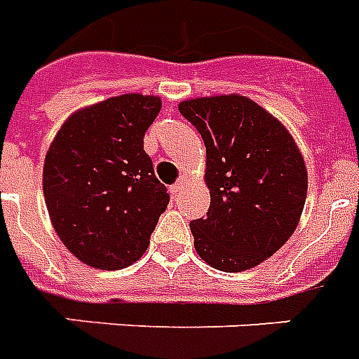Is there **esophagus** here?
<instances>
[{"label":"esophagus","instance_id":"34e87169","mask_svg":"<svg viewBox=\"0 0 359 359\" xmlns=\"http://www.w3.org/2000/svg\"><path fill=\"white\" fill-rule=\"evenodd\" d=\"M186 184H188V177H180V179L177 180L173 186H171V191H173V194H179V191L182 190Z\"/></svg>","mask_w":359,"mask_h":359}]
</instances>
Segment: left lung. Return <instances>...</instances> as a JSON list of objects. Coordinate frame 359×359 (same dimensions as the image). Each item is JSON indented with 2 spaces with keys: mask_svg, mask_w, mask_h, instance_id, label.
Here are the masks:
<instances>
[{
  "mask_svg": "<svg viewBox=\"0 0 359 359\" xmlns=\"http://www.w3.org/2000/svg\"><path fill=\"white\" fill-rule=\"evenodd\" d=\"M179 111L207 147L210 207L190 222L194 245L216 270L242 272L292 236L307 196V169L292 135L240 95L191 98Z\"/></svg>",
  "mask_w": 359,
  "mask_h": 359,
  "instance_id": "1",
  "label": "left lung"
}]
</instances>
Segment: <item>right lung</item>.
<instances>
[{
	"instance_id": "obj_1",
	"label": "right lung",
	"mask_w": 359,
	"mask_h": 359,
	"mask_svg": "<svg viewBox=\"0 0 359 359\" xmlns=\"http://www.w3.org/2000/svg\"><path fill=\"white\" fill-rule=\"evenodd\" d=\"M160 108L158 97H111L70 115L48 149V214L67 250L89 266L121 270L137 261L168 208V188L143 151Z\"/></svg>"
}]
</instances>
